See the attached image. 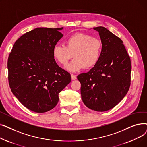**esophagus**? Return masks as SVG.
Segmentation results:
<instances>
[{
  "instance_id": "esophagus-1",
  "label": "esophagus",
  "mask_w": 147,
  "mask_h": 147,
  "mask_svg": "<svg viewBox=\"0 0 147 147\" xmlns=\"http://www.w3.org/2000/svg\"><path fill=\"white\" fill-rule=\"evenodd\" d=\"M71 79L73 80H76V79H77V77H76V75H74V74H71Z\"/></svg>"
}]
</instances>
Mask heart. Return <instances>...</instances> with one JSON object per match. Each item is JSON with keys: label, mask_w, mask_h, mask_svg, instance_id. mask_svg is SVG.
<instances>
[{"label": "heart", "mask_w": 147, "mask_h": 147, "mask_svg": "<svg viewBox=\"0 0 147 147\" xmlns=\"http://www.w3.org/2000/svg\"><path fill=\"white\" fill-rule=\"evenodd\" d=\"M102 44L99 38L82 33H74L65 40V46L56 45L52 55L58 63L66 65L74 55L75 58L67 66V70L75 72L84 67L90 69L95 67L101 56Z\"/></svg>", "instance_id": "obj_1"}]
</instances>
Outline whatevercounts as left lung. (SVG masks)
Listing matches in <instances>:
<instances>
[{
	"instance_id": "8db88e82",
	"label": "left lung",
	"mask_w": 147,
	"mask_h": 147,
	"mask_svg": "<svg viewBox=\"0 0 147 147\" xmlns=\"http://www.w3.org/2000/svg\"><path fill=\"white\" fill-rule=\"evenodd\" d=\"M102 44L101 58L90 71L78 76L81 96L89 109L105 111L117 105L130 85L131 62L123 41L104 27H94Z\"/></svg>"
}]
</instances>
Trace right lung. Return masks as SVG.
I'll return each instance as SVG.
<instances>
[{
  "instance_id": "1",
  "label": "right lung",
  "mask_w": 147,
  "mask_h": 147,
  "mask_svg": "<svg viewBox=\"0 0 147 147\" xmlns=\"http://www.w3.org/2000/svg\"><path fill=\"white\" fill-rule=\"evenodd\" d=\"M63 27H38L21 36L7 60L12 94L27 109L45 113L55 107L59 93L71 82V75L59 67L52 50L63 37Z\"/></svg>"
}]
</instances>
